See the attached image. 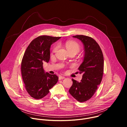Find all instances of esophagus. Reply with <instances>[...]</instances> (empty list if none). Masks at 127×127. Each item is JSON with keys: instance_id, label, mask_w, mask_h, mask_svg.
<instances>
[{"instance_id": "1", "label": "esophagus", "mask_w": 127, "mask_h": 127, "mask_svg": "<svg viewBox=\"0 0 127 127\" xmlns=\"http://www.w3.org/2000/svg\"><path fill=\"white\" fill-rule=\"evenodd\" d=\"M65 78V77L64 76H59V80H61V79H63Z\"/></svg>"}]
</instances>
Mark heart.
<instances>
[{"mask_svg": "<svg viewBox=\"0 0 127 127\" xmlns=\"http://www.w3.org/2000/svg\"><path fill=\"white\" fill-rule=\"evenodd\" d=\"M65 46L67 50L69 53L71 52H75L77 53L80 49V47L79 44L77 42L72 41H68L65 43ZM57 46H56L54 47L53 49V52H55L57 49Z\"/></svg>", "mask_w": 127, "mask_h": 127, "instance_id": "1", "label": "heart"}]
</instances>
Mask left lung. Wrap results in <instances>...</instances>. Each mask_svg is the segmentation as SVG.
Wrapping results in <instances>:
<instances>
[{
  "instance_id": "1",
  "label": "left lung",
  "mask_w": 127,
  "mask_h": 127,
  "mask_svg": "<svg viewBox=\"0 0 127 127\" xmlns=\"http://www.w3.org/2000/svg\"><path fill=\"white\" fill-rule=\"evenodd\" d=\"M73 37L82 42L85 53L83 61L78 68L80 74H82V78L80 82L72 79L73 84L69 92L77 101L84 102L93 97L101 82L103 56L99 45L92 38L84 35Z\"/></svg>"
}]
</instances>
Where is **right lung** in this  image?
<instances>
[{
  "instance_id": "obj_1",
  "label": "right lung",
  "mask_w": 127,
  "mask_h": 127,
  "mask_svg": "<svg viewBox=\"0 0 127 127\" xmlns=\"http://www.w3.org/2000/svg\"><path fill=\"white\" fill-rule=\"evenodd\" d=\"M60 38L40 35L31 42L25 52L21 63L22 78L27 92L34 99L47 95L58 80L56 75L45 73L43 64L49 61L51 45Z\"/></svg>"
}]
</instances>
